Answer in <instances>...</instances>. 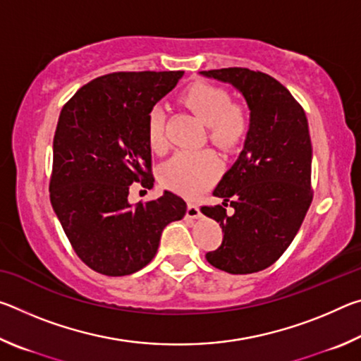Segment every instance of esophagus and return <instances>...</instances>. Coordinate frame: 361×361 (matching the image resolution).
I'll use <instances>...</instances> for the list:
<instances>
[{
	"mask_svg": "<svg viewBox=\"0 0 361 361\" xmlns=\"http://www.w3.org/2000/svg\"><path fill=\"white\" fill-rule=\"evenodd\" d=\"M186 216H188V218H192V219L199 218V216H200V210H199V207L195 205V204H188Z\"/></svg>",
	"mask_w": 361,
	"mask_h": 361,
	"instance_id": "1",
	"label": "esophagus"
}]
</instances>
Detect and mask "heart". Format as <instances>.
<instances>
[{"mask_svg": "<svg viewBox=\"0 0 361 361\" xmlns=\"http://www.w3.org/2000/svg\"><path fill=\"white\" fill-rule=\"evenodd\" d=\"M181 100L197 118L209 127L212 142L232 148L247 137L250 129V114L245 106L232 103L229 94L218 85L197 82L183 94ZM166 116L164 108H151L146 124L149 148L156 152L167 149ZM221 172V162L212 149L180 151L159 170L162 185L188 197L202 194L216 181Z\"/></svg>", "mask_w": 361, "mask_h": 361, "instance_id": "heart-1", "label": "heart"}]
</instances>
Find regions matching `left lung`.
Returning <instances> with one entry per match:
<instances>
[{
	"label": "left lung",
	"mask_w": 361,
	"mask_h": 361,
	"mask_svg": "<svg viewBox=\"0 0 361 361\" xmlns=\"http://www.w3.org/2000/svg\"><path fill=\"white\" fill-rule=\"evenodd\" d=\"M229 82L245 97L250 129L243 149L213 195L235 209L202 207L223 229V242L207 261L229 274L272 266L295 239L310 202L312 145L302 106L277 79L248 68L200 71Z\"/></svg>",
	"instance_id": "1"
}]
</instances>
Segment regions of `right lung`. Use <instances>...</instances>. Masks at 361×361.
<instances>
[{
  "mask_svg": "<svg viewBox=\"0 0 361 361\" xmlns=\"http://www.w3.org/2000/svg\"><path fill=\"white\" fill-rule=\"evenodd\" d=\"M185 71H119L82 85L54 135L51 204L73 250L95 272L129 276L154 258L164 228L186 213L164 191L129 202L132 183L152 188L148 114Z\"/></svg>",
  "mask_w": 361,
  "mask_h": 361,
  "instance_id": "right-lung-1",
  "label": "right lung"
}]
</instances>
